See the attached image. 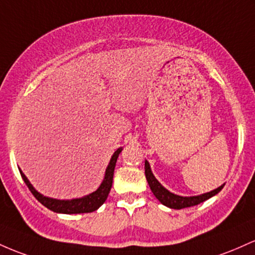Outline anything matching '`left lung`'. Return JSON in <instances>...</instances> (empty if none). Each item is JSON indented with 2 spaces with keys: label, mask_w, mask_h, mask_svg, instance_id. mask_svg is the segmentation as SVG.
<instances>
[{
  "label": "left lung",
  "mask_w": 255,
  "mask_h": 255,
  "mask_svg": "<svg viewBox=\"0 0 255 255\" xmlns=\"http://www.w3.org/2000/svg\"><path fill=\"white\" fill-rule=\"evenodd\" d=\"M144 173H145V178H147L148 184H149L151 193L154 194V196L161 202L162 205L167 206L170 208H174V210H182V208H187V207H191V206H195L201 204V202L206 201L210 197H212L218 194L220 190L223 189L224 184L220 185V187L217 188L210 193H205L201 194V195H196V196H181V195H176V194L171 193L166 189L165 187H162L161 183H160L158 179L155 178L153 172H151V168L149 162L145 160L144 161Z\"/></svg>",
  "instance_id": "8db88e82"
}]
</instances>
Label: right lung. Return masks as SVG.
Segmentation results:
<instances>
[{
	"label": "right lung",
	"mask_w": 255,
	"mask_h": 255,
	"mask_svg": "<svg viewBox=\"0 0 255 255\" xmlns=\"http://www.w3.org/2000/svg\"><path fill=\"white\" fill-rule=\"evenodd\" d=\"M123 148L120 147L113 153L112 158L110 160V164H108L107 168H106L104 181H102L100 187L97 188V190L94 193L89 194V195H85L83 197H78V199H71V200H59V199H53V197H48L42 195L41 193H38L33 185L31 184L30 181L27 179V177L22 173V171L20 170V174H21L22 179H24L25 184L27 185V188L30 189L31 193L33 194V196L38 200L43 206H45L47 208H49L50 211L56 213H64V214H77V213H90L94 211L99 210L104 202L107 200L108 194H110L111 188H112L113 183V174H114V168H116V162L118 159L119 154L122 153Z\"/></svg>",
	"instance_id": "add662e5"
}]
</instances>
